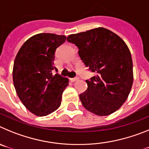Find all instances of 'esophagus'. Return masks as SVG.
<instances>
[{"label": "esophagus", "instance_id": "34e87169", "mask_svg": "<svg viewBox=\"0 0 149 149\" xmlns=\"http://www.w3.org/2000/svg\"><path fill=\"white\" fill-rule=\"evenodd\" d=\"M78 80V77H73V78H71V81H72V82H74V81H77Z\"/></svg>", "mask_w": 149, "mask_h": 149}]
</instances>
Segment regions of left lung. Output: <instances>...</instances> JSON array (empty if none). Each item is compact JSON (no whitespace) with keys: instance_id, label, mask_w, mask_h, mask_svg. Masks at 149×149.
Listing matches in <instances>:
<instances>
[{"instance_id":"left-lung-1","label":"left lung","mask_w":149,"mask_h":149,"mask_svg":"<svg viewBox=\"0 0 149 149\" xmlns=\"http://www.w3.org/2000/svg\"><path fill=\"white\" fill-rule=\"evenodd\" d=\"M67 41L77 46L84 65L95 74L86 80L87 89L79 95L84 107L101 116L116 111L127 98L134 80L127 45L103 27L72 34Z\"/></svg>"}]
</instances>
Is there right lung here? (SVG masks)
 Listing matches in <instances>:
<instances>
[{"label": "right lung", "instance_id": "1", "mask_svg": "<svg viewBox=\"0 0 149 149\" xmlns=\"http://www.w3.org/2000/svg\"><path fill=\"white\" fill-rule=\"evenodd\" d=\"M65 36L39 33L27 39L15 56L13 84L18 96L31 113L45 116L60 106L68 80L54 74L55 51Z\"/></svg>", "mask_w": 149, "mask_h": 149}]
</instances>
